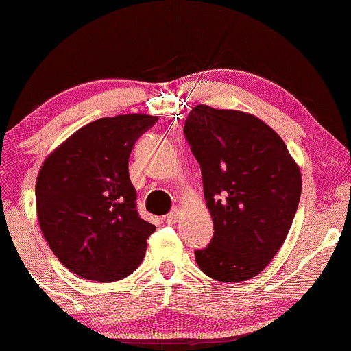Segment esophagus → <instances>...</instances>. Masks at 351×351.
Masks as SVG:
<instances>
[{
  "label": "esophagus",
  "mask_w": 351,
  "mask_h": 351,
  "mask_svg": "<svg viewBox=\"0 0 351 351\" xmlns=\"http://www.w3.org/2000/svg\"><path fill=\"white\" fill-rule=\"evenodd\" d=\"M178 218H180V211L173 210V211H169L167 217H165V221H167L168 225H175V223L178 221Z\"/></svg>",
  "instance_id": "1"
}]
</instances>
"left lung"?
I'll return each mask as SVG.
<instances>
[{"label": "left lung", "mask_w": 351, "mask_h": 351, "mask_svg": "<svg viewBox=\"0 0 351 351\" xmlns=\"http://www.w3.org/2000/svg\"><path fill=\"white\" fill-rule=\"evenodd\" d=\"M184 138L202 168L213 238L196 250L202 271L223 283L263 271L293 223L302 175L287 145L253 114L198 105Z\"/></svg>", "instance_id": "obj_1"}]
</instances>
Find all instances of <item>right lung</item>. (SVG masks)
I'll return each instance as SVG.
<instances>
[{"mask_svg":"<svg viewBox=\"0 0 351 351\" xmlns=\"http://www.w3.org/2000/svg\"><path fill=\"white\" fill-rule=\"evenodd\" d=\"M155 123L148 114L96 119L40 169L34 193L41 232L58 260L82 278L118 282L143 260L155 225L138 213L128 160Z\"/></svg>","mask_w":351,"mask_h":351,"instance_id":"obj_1","label":"right lung"}]
</instances>
